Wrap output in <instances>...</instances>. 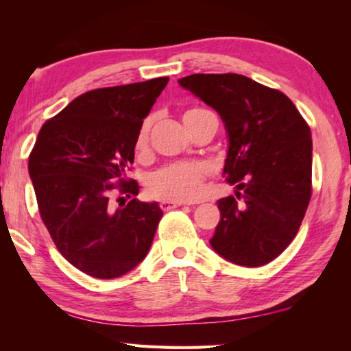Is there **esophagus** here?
Returning a JSON list of instances; mask_svg holds the SVG:
<instances>
[{"label": "esophagus", "instance_id": "obj_1", "mask_svg": "<svg viewBox=\"0 0 351 351\" xmlns=\"http://www.w3.org/2000/svg\"><path fill=\"white\" fill-rule=\"evenodd\" d=\"M180 206H186V203H182V201H161V204H159V207H161L164 212L176 209V207Z\"/></svg>", "mask_w": 351, "mask_h": 351}]
</instances>
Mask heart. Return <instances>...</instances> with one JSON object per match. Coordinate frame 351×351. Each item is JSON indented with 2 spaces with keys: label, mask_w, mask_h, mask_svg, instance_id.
<instances>
[{
  "label": "heart",
  "mask_w": 351,
  "mask_h": 351,
  "mask_svg": "<svg viewBox=\"0 0 351 351\" xmlns=\"http://www.w3.org/2000/svg\"><path fill=\"white\" fill-rule=\"evenodd\" d=\"M203 108H192L186 111L184 117ZM148 136H150V121H147L139 130L136 139V152L145 154L148 152ZM209 165L204 162H176L158 170L152 175L147 190L158 199L171 201H193L204 192V182L209 176Z\"/></svg>",
  "instance_id": "b5f03b06"
}]
</instances>
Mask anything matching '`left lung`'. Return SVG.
I'll list each match as a JSON object with an SVG mask.
<instances>
[{
	"label": "left lung",
	"instance_id": "8db88e82",
	"mask_svg": "<svg viewBox=\"0 0 351 351\" xmlns=\"http://www.w3.org/2000/svg\"><path fill=\"white\" fill-rule=\"evenodd\" d=\"M180 85L218 111L229 136L224 176L239 192L217 203L212 247L240 266L269 263L294 240L310 204V127L288 96L246 75L192 74Z\"/></svg>",
	"mask_w": 351,
	"mask_h": 351
}]
</instances>
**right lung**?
<instances>
[{"label":"right lung","mask_w":351,"mask_h":351,"mask_svg":"<svg viewBox=\"0 0 351 351\" xmlns=\"http://www.w3.org/2000/svg\"><path fill=\"white\" fill-rule=\"evenodd\" d=\"M167 83L169 77H158L82 94L47 119L29 154L47 232L58 252L88 276L127 274L152 246L162 210L136 199L139 186L125 173L144 117Z\"/></svg>","instance_id":"add662e5"}]
</instances>
